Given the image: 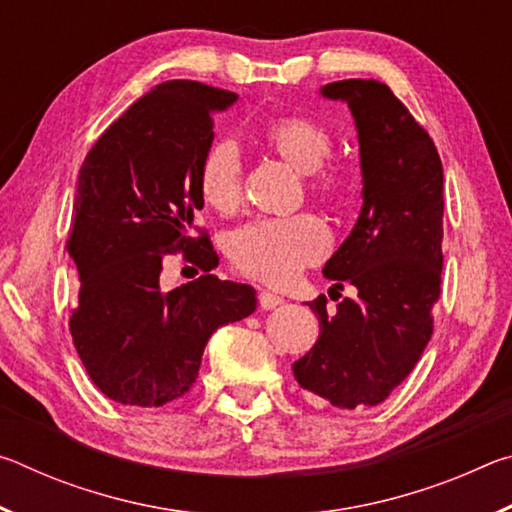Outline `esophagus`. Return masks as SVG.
Listing matches in <instances>:
<instances>
[{
    "label": "esophagus",
    "instance_id": "34e87169",
    "mask_svg": "<svg viewBox=\"0 0 512 512\" xmlns=\"http://www.w3.org/2000/svg\"><path fill=\"white\" fill-rule=\"evenodd\" d=\"M257 300H259V307L266 309V311H268V309L280 307L282 302H284V298H282V296H277V293H271V291H259Z\"/></svg>",
    "mask_w": 512,
    "mask_h": 512
}]
</instances>
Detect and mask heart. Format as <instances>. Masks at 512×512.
<instances>
[{"label": "heart", "instance_id": "1", "mask_svg": "<svg viewBox=\"0 0 512 512\" xmlns=\"http://www.w3.org/2000/svg\"><path fill=\"white\" fill-rule=\"evenodd\" d=\"M264 144L300 173H309L311 192L325 198H343L350 192V176L341 169L323 167L332 158V133L320 121L302 115H284L268 121ZM198 192L205 205L221 214L235 212L244 196V162L230 140L214 142L198 167ZM329 248V232L314 214L287 219H259L237 230L230 239V259L237 271L273 287H287L316 264Z\"/></svg>", "mask_w": 512, "mask_h": 512}]
</instances>
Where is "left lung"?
Here are the masks:
<instances>
[{
	"instance_id": "8db88e82",
	"label": "left lung",
	"mask_w": 512,
	"mask_h": 512,
	"mask_svg": "<svg viewBox=\"0 0 512 512\" xmlns=\"http://www.w3.org/2000/svg\"><path fill=\"white\" fill-rule=\"evenodd\" d=\"M320 94L345 101L359 135L363 205L348 239L323 268L343 289L327 314L309 307L320 334L293 377L316 400L339 409L384 402L415 368L433 334L431 309L443 271V164L429 133L379 81L327 83Z\"/></svg>"
}]
</instances>
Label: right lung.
<instances>
[{
  "instance_id": "right-lung-1",
  "label": "right lung",
  "mask_w": 512,
  "mask_h": 512,
  "mask_svg": "<svg viewBox=\"0 0 512 512\" xmlns=\"http://www.w3.org/2000/svg\"><path fill=\"white\" fill-rule=\"evenodd\" d=\"M235 101V92L198 81L160 83L85 155L67 239L81 277L69 332L94 386L119 404L183 397L210 336L257 307L253 287L210 275L219 257L194 225L212 115ZM176 249L206 275L164 294L161 257Z\"/></svg>"
}]
</instances>
